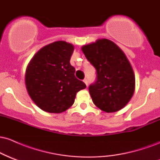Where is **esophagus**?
I'll use <instances>...</instances> for the list:
<instances>
[{
  "mask_svg": "<svg viewBox=\"0 0 160 160\" xmlns=\"http://www.w3.org/2000/svg\"><path fill=\"white\" fill-rule=\"evenodd\" d=\"M83 82H84V83H85L86 85V86H88V80H87V79H84Z\"/></svg>",
  "mask_w": 160,
  "mask_h": 160,
  "instance_id": "obj_1",
  "label": "esophagus"
}]
</instances>
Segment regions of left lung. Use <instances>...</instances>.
<instances>
[{
	"label": "left lung",
	"mask_w": 160,
	"mask_h": 160,
	"mask_svg": "<svg viewBox=\"0 0 160 160\" xmlns=\"http://www.w3.org/2000/svg\"><path fill=\"white\" fill-rule=\"evenodd\" d=\"M81 49L96 69L97 80L89 87L95 105L107 113L123 108L135 89V74L125 53L105 38L82 46Z\"/></svg>",
	"instance_id": "left-lung-1"
}]
</instances>
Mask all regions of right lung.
I'll list each match as a JSON object with an SVG mask.
<instances>
[{"instance_id":"obj_1","label":"right lung","mask_w":160,"mask_h":160,"mask_svg":"<svg viewBox=\"0 0 160 160\" xmlns=\"http://www.w3.org/2000/svg\"><path fill=\"white\" fill-rule=\"evenodd\" d=\"M74 47L63 40L42 47L29 62L25 86L29 96L40 109L59 113L74 104L78 92L86 84L74 76L70 64Z\"/></svg>"}]
</instances>
